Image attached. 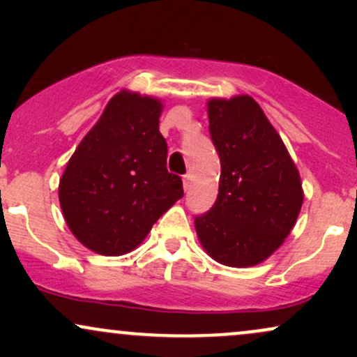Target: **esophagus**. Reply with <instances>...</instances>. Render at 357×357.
I'll return each instance as SVG.
<instances>
[{"instance_id":"1","label":"esophagus","mask_w":357,"mask_h":357,"mask_svg":"<svg viewBox=\"0 0 357 357\" xmlns=\"http://www.w3.org/2000/svg\"><path fill=\"white\" fill-rule=\"evenodd\" d=\"M183 186H184V190H190V186H191V174H186L183 178Z\"/></svg>"}]
</instances>
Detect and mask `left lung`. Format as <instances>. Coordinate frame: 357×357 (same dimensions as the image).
Here are the masks:
<instances>
[{"instance_id": "8db88e82", "label": "left lung", "mask_w": 357, "mask_h": 357, "mask_svg": "<svg viewBox=\"0 0 357 357\" xmlns=\"http://www.w3.org/2000/svg\"><path fill=\"white\" fill-rule=\"evenodd\" d=\"M210 136L221 162L218 198L195 218L213 260L228 267L261 264L284 243L304 191L289 151L250 96L208 100Z\"/></svg>"}]
</instances>
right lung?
Here are the masks:
<instances>
[{
  "label": "right lung",
  "mask_w": 357,
  "mask_h": 357,
  "mask_svg": "<svg viewBox=\"0 0 357 357\" xmlns=\"http://www.w3.org/2000/svg\"><path fill=\"white\" fill-rule=\"evenodd\" d=\"M161 110V100L154 97L127 90L116 93L61 174L63 218L92 252L129 253L183 198L181 178L166 167Z\"/></svg>",
  "instance_id": "1"
}]
</instances>
